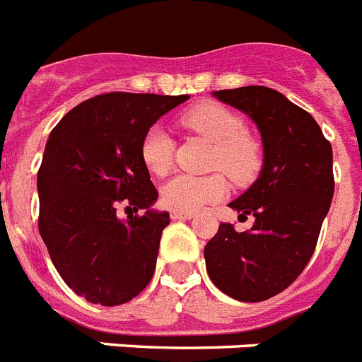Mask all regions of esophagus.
Returning a JSON list of instances; mask_svg holds the SVG:
<instances>
[{"label":"esophagus","instance_id":"obj_1","mask_svg":"<svg viewBox=\"0 0 362 362\" xmlns=\"http://www.w3.org/2000/svg\"><path fill=\"white\" fill-rule=\"evenodd\" d=\"M171 217L175 221H184V219H191L195 217V211H180V210H173Z\"/></svg>","mask_w":362,"mask_h":362}]
</instances>
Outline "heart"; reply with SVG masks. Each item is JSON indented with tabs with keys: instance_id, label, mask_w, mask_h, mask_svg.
I'll list each match as a JSON object with an SVG mask.
<instances>
[{
	"instance_id": "obj_1",
	"label": "heart",
	"mask_w": 362,
	"mask_h": 362,
	"mask_svg": "<svg viewBox=\"0 0 362 362\" xmlns=\"http://www.w3.org/2000/svg\"><path fill=\"white\" fill-rule=\"evenodd\" d=\"M182 122L214 145L211 167L221 169L238 184H247L257 176L262 156L260 146L243 134V119L216 102H206L184 113ZM141 158L152 175L163 176L173 163L171 134L161 124L151 126L141 141ZM227 180L221 175H176L161 187V201L173 210L195 211L208 202L227 195Z\"/></svg>"
}]
</instances>
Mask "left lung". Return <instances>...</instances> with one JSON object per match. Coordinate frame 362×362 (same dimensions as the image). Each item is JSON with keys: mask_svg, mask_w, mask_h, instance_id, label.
<instances>
[{"mask_svg": "<svg viewBox=\"0 0 362 362\" xmlns=\"http://www.w3.org/2000/svg\"><path fill=\"white\" fill-rule=\"evenodd\" d=\"M257 124L262 169L228 206L252 216L251 230L221 223L204 247L211 283L238 301H266L299 277L313 257L333 199V148L313 115L260 85L214 90Z\"/></svg>", "mask_w": 362, "mask_h": 362, "instance_id": "obj_1", "label": "left lung"}]
</instances>
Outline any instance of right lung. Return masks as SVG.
<instances>
[{
	"instance_id": "obj_1",
	"label": "right lung",
	"mask_w": 362,
	"mask_h": 362,
	"mask_svg": "<svg viewBox=\"0 0 362 362\" xmlns=\"http://www.w3.org/2000/svg\"><path fill=\"white\" fill-rule=\"evenodd\" d=\"M187 95L107 93L59 120L44 148L38 232L63 281L90 303L115 307L151 283L167 211L141 158V141ZM119 202L145 209L116 216Z\"/></svg>"
}]
</instances>
